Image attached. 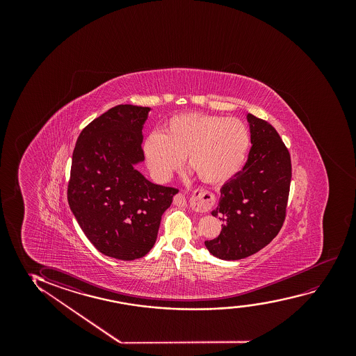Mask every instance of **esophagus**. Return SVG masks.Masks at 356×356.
Returning a JSON list of instances; mask_svg holds the SVG:
<instances>
[{"mask_svg": "<svg viewBox=\"0 0 356 356\" xmlns=\"http://www.w3.org/2000/svg\"><path fill=\"white\" fill-rule=\"evenodd\" d=\"M174 204L181 205L184 207L186 205L185 195L182 193L175 195L174 198ZM195 204L200 211H207V210L211 209L215 205V197L209 191L200 190L195 195Z\"/></svg>", "mask_w": 356, "mask_h": 356, "instance_id": "34e87169", "label": "esophagus"}]
</instances>
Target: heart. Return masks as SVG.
<instances>
[{
	"label": "heart",
	"mask_w": 356,
	"mask_h": 356,
	"mask_svg": "<svg viewBox=\"0 0 356 356\" xmlns=\"http://www.w3.org/2000/svg\"><path fill=\"white\" fill-rule=\"evenodd\" d=\"M249 146L248 127L237 118L187 113L171 118L163 135H147L142 153L156 180L170 179L186 156L200 180L222 185L242 169Z\"/></svg>",
	"instance_id": "1"
}]
</instances>
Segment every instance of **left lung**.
<instances>
[{
    "label": "left lung",
    "instance_id": "8db88e82",
    "mask_svg": "<svg viewBox=\"0 0 356 356\" xmlns=\"http://www.w3.org/2000/svg\"><path fill=\"white\" fill-rule=\"evenodd\" d=\"M252 148L243 169L221 187L211 214L224 221L219 237L205 241L216 258L239 260L266 247L287 215L292 161L276 129L248 114Z\"/></svg>",
    "mask_w": 356,
    "mask_h": 356
}]
</instances>
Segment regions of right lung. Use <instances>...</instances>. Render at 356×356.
Here are the masks:
<instances>
[{"label": "right lung", "instance_id": "1", "mask_svg": "<svg viewBox=\"0 0 356 356\" xmlns=\"http://www.w3.org/2000/svg\"><path fill=\"white\" fill-rule=\"evenodd\" d=\"M148 107L119 104L80 132L68 181V203L96 248L119 260L145 257L161 215L179 190L154 185L134 168L143 161L142 125Z\"/></svg>", "mask_w": 356, "mask_h": 356}]
</instances>
